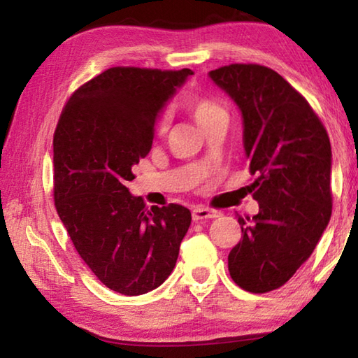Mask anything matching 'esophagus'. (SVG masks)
Segmentation results:
<instances>
[{
    "mask_svg": "<svg viewBox=\"0 0 358 358\" xmlns=\"http://www.w3.org/2000/svg\"><path fill=\"white\" fill-rule=\"evenodd\" d=\"M220 215H221V211L208 208V207H194L192 208V217L196 221L210 220V217H217Z\"/></svg>",
    "mask_w": 358,
    "mask_h": 358,
    "instance_id": "1",
    "label": "esophagus"
}]
</instances>
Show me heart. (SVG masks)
I'll use <instances>...</instances> for the list:
<instances>
[{"label": "heart", "mask_w": 358, "mask_h": 358, "mask_svg": "<svg viewBox=\"0 0 358 358\" xmlns=\"http://www.w3.org/2000/svg\"><path fill=\"white\" fill-rule=\"evenodd\" d=\"M189 110L201 126L207 124L210 120L216 118L217 115H226V110H224L220 104H216V102L211 101L210 98H205V96H192L189 101ZM166 117H161L156 126L157 134H162V132L166 131Z\"/></svg>", "instance_id": "obj_1"}]
</instances>
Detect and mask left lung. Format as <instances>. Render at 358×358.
<instances>
[{
  "instance_id": "obj_1",
  "label": "left lung",
  "mask_w": 358,
  "mask_h": 358,
  "mask_svg": "<svg viewBox=\"0 0 358 358\" xmlns=\"http://www.w3.org/2000/svg\"><path fill=\"white\" fill-rule=\"evenodd\" d=\"M243 115V142L259 213L238 216L229 252L237 286L265 294L284 286L311 256L331 216V147L325 126L276 71L235 63L210 72Z\"/></svg>"
}]
</instances>
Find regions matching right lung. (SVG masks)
I'll list each match as a JSON object with an SVG mask.
<instances>
[{
    "mask_svg": "<svg viewBox=\"0 0 358 358\" xmlns=\"http://www.w3.org/2000/svg\"><path fill=\"white\" fill-rule=\"evenodd\" d=\"M191 69L117 66L78 87L53 134V201L72 245L94 276L142 295L172 273L191 211L145 207L126 187L153 145L155 123Z\"/></svg>",
    "mask_w": 358,
    "mask_h": 358,
    "instance_id": "obj_1",
    "label": "right lung"
}]
</instances>
